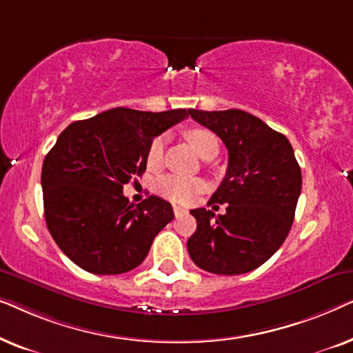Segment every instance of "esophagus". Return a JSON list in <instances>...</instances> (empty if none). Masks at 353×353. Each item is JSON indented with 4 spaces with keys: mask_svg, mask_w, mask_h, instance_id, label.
<instances>
[{
    "mask_svg": "<svg viewBox=\"0 0 353 353\" xmlns=\"http://www.w3.org/2000/svg\"><path fill=\"white\" fill-rule=\"evenodd\" d=\"M188 210L183 209V207H178V205H173V214H175V216H181L185 215Z\"/></svg>",
    "mask_w": 353,
    "mask_h": 353,
    "instance_id": "esophagus-1",
    "label": "esophagus"
}]
</instances>
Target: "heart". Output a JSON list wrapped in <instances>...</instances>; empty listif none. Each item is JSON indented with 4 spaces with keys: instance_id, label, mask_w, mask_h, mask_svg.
<instances>
[{
    "instance_id": "obj_1",
    "label": "heart",
    "mask_w": 353,
    "mask_h": 353,
    "mask_svg": "<svg viewBox=\"0 0 353 353\" xmlns=\"http://www.w3.org/2000/svg\"><path fill=\"white\" fill-rule=\"evenodd\" d=\"M186 139L190 141L192 149L202 157L210 149L219 148L215 134L205 128H191L186 132ZM163 146H165V137L159 134L149 143L146 152V163L149 168H157L161 165L163 157ZM204 185L199 180H191V178H183L175 175L162 176L157 181V192L165 199L176 202V204H188L194 199Z\"/></svg>"
}]
</instances>
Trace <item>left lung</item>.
Wrapping results in <instances>:
<instances>
[{
  "instance_id": "1",
  "label": "left lung",
  "mask_w": 353,
  "mask_h": 353,
  "mask_svg": "<svg viewBox=\"0 0 353 353\" xmlns=\"http://www.w3.org/2000/svg\"><path fill=\"white\" fill-rule=\"evenodd\" d=\"M228 149V168L210 202L226 214L194 209L196 233L188 252L197 267L215 274H243L263 265L291 230L302 190L301 167L283 133L241 109L188 110Z\"/></svg>"
}]
</instances>
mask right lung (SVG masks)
<instances>
[{"mask_svg":"<svg viewBox=\"0 0 353 353\" xmlns=\"http://www.w3.org/2000/svg\"><path fill=\"white\" fill-rule=\"evenodd\" d=\"M188 114L115 108L59 134L43 162V204L52 239L75 265L94 274H120L146 259L175 215L170 202L157 196L134 205L123 185L146 170L149 143Z\"/></svg>","mask_w":353,"mask_h":353,"instance_id":"right-lung-1","label":"right lung"}]
</instances>
